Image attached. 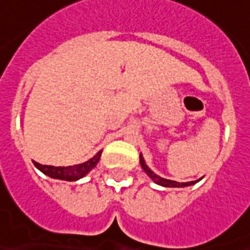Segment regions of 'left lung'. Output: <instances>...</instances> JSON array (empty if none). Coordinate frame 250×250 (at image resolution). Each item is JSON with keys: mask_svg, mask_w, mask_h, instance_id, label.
Listing matches in <instances>:
<instances>
[{"mask_svg": "<svg viewBox=\"0 0 250 250\" xmlns=\"http://www.w3.org/2000/svg\"><path fill=\"white\" fill-rule=\"evenodd\" d=\"M140 166H142V168L144 169V172L148 175L151 179H152L153 182L156 183V184H159V186H163V187H172V188H176V187H188V186H192V184H195V183H197L199 180H196V182H189V183H177V182H173V180H167V179H163V177L158 176L156 173H153L151 169H149L148 167H147V164L144 163V159L142 158V155H140Z\"/></svg>", "mask_w": 250, "mask_h": 250, "instance_id": "1", "label": "left lung"}]
</instances>
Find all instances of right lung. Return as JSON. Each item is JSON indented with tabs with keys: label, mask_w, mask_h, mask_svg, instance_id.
<instances>
[{
	"label": "right lung",
	"mask_w": 250,
	"mask_h": 250,
	"mask_svg": "<svg viewBox=\"0 0 250 250\" xmlns=\"http://www.w3.org/2000/svg\"><path fill=\"white\" fill-rule=\"evenodd\" d=\"M102 151L91 158L87 162L82 163V164H77V166H70V167H53V166H42L40 163L34 162L36 166L41 172H43L47 176L53 177V179H59V180H66V182H75L81 177H83L88 171H91L92 168L97 166V163L101 159Z\"/></svg>",
	"instance_id": "obj_1"
}]
</instances>
